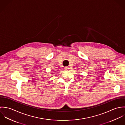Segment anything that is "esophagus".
I'll use <instances>...</instances> for the list:
<instances>
[{
    "instance_id": "esophagus-1",
    "label": "esophagus",
    "mask_w": 125,
    "mask_h": 125,
    "mask_svg": "<svg viewBox=\"0 0 125 125\" xmlns=\"http://www.w3.org/2000/svg\"><path fill=\"white\" fill-rule=\"evenodd\" d=\"M68 69H69V67H64V69H65V70H68Z\"/></svg>"
}]
</instances>
